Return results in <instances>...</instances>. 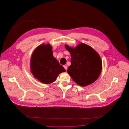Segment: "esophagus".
Wrapping results in <instances>:
<instances>
[{
	"label": "esophagus",
	"instance_id": "esophagus-1",
	"mask_svg": "<svg viewBox=\"0 0 129 129\" xmlns=\"http://www.w3.org/2000/svg\"><path fill=\"white\" fill-rule=\"evenodd\" d=\"M63 67H64V68L66 69V70H67V66L64 65V66H63Z\"/></svg>",
	"mask_w": 129,
	"mask_h": 129
}]
</instances>
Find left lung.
I'll return each mask as SVG.
<instances>
[{
    "label": "left lung",
    "instance_id": "left-lung-1",
    "mask_svg": "<svg viewBox=\"0 0 129 129\" xmlns=\"http://www.w3.org/2000/svg\"><path fill=\"white\" fill-rule=\"evenodd\" d=\"M71 53V65L68 74L76 83L80 86H86L94 82L100 76L102 61L99 55L93 48L81 44L75 48L66 45Z\"/></svg>",
    "mask_w": 129,
    "mask_h": 129
}]
</instances>
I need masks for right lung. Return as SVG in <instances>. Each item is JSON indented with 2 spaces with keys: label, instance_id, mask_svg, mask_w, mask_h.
<instances>
[{
  "label": "right lung",
  "instance_id": "add662e5",
  "mask_svg": "<svg viewBox=\"0 0 129 129\" xmlns=\"http://www.w3.org/2000/svg\"><path fill=\"white\" fill-rule=\"evenodd\" d=\"M31 70L35 78L45 84L54 82L59 73L66 71L53 57L49 45H41L35 50L31 59Z\"/></svg>",
  "mask_w": 129,
  "mask_h": 129
}]
</instances>
